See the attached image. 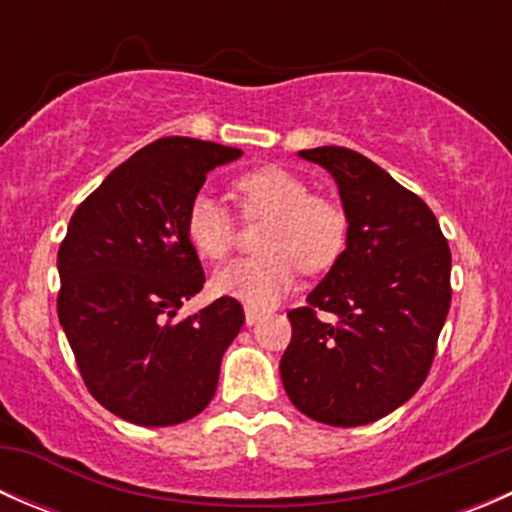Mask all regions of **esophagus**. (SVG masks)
<instances>
[{"mask_svg": "<svg viewBox=\"0 0 512 512\" xmlns=\"http://www.w3.org/2000/svg\"><path fill=\"white\" fill-rule=\"evenodd\" d=\"M262 319V312L260 309H252V307H245V322L247 327H252V324H257Z\"/></svg>", "mask_w": 512, "mask_h": 512, "instance_id": "esophagus-1", "label": "esophagus"}]
</instances>
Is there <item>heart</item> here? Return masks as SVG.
<instances>
[{
  "mask_svg": "<svg viewBox=\"0 0 512 512\" xmlns=\"http://www.w3.org/2000/svg\"><path fill=\"white\" fill-rule=\"evenodd\" d=\"M245 218L267 215L257 257L223 267L213 277L215 292L250 307H270L292 287L294 275L324 272L347 247V215L334 200L309 193L307 183L280 165L250 170L232 183ZM185 235L195 252L223 260L235 245L230 213L208 193L193 195L185 210Z\"/></svg>",
  "mask_w": 512,
  "mask_h": 512,
  "instance_id": "heart-1",
  "label": "heart"
}]
</instances>
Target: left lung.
I'll use <instances>...</instances> for the list:
<instances>
[{"label":"left lung","mask_w":512,"mask_h":512,"mask_svg":"<svg viewBox=\"0 0 512 512\" xmlns=\"http://www.w3.org/2000/svg\"><path fill=\"white\" fill-rule=\"evenodd\" d=\"M334 175L347 250L289 309L285 391L304 416L364 426L421 389L451 307V250L436 215L384 168L342 146L299 153Z\"/></svg>","instance_id":"1"}]
</instances>
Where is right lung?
Here are the masks:
<instances>
[{"label": "right lung", "mask_w": 512, "mask_h": 512, "mask_svg": "<svg viewBox=\"0 0 512 512\" xmlns=\"http://www.w3.org/2000/svg\"><path fill=\"white\" fill-rule=\"evenodd\" d=\"M237 148L168 136L133 153L76 208L59 247V322L91 396L123 421L175 426L218 389L245 322L235 297L175 322L205 272L185 210Z\"/></svg>", "instance_id": "right-lung-1"}]
</instances>
